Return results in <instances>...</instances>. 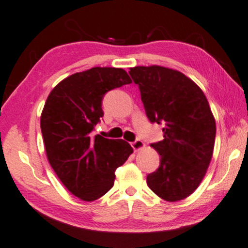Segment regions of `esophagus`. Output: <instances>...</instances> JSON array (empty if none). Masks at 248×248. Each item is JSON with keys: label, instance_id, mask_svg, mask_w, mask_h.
I'll return each mask as SVG.
<instances>
[{"label": "esophagus", "instance_id": "34e87169", "mask_svg": "<svg viewBox=\"0 0 248 248\" xmlns=\"http://www.w3.org/2000/svg\"><path fill=\"white\" fill-rule=\"evenodd\" d=\"M132 147L135 151H139V150H142L143 148H145V144L144 142L141 141V140H136L135 142H132Z\"/></svg>", "mask_w": 248, "mask_h": 248}]
</instances>
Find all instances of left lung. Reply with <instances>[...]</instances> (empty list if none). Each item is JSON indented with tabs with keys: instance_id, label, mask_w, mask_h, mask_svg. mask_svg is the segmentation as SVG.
<instances>
[{
	"instance_id": "obj_1",
	"label": "left lung",
	"mask_w": 248,
	"mask_h": 248,
	"mask_svg": "<svg viewBox=\"0 0 248 248\" xmlns=\"http://www.w3.org/2000/svg\"><path fill=\"white\" fill-rule=\"evenodd\" d=\"M151 122L164 124L163 141L151 144L160 165L147 184L160 199L188 198L204 178L214 154L216 121L203 91L180 71L162 65L130 68Z\"/></svg>"
}]
</instances>
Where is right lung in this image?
Masks as SVG:
<instances>
[{
	"label": "right lung",
	"instance_id": "right-lung-1",
	"mask_svg": "<svg viewBox=\"0 0 248 248\" xmlns=\"http://www.w3.org/2000/svg\"><path fill=\"white\" fill-rule=\"evenodd\" d=\"M130 83L121 68L94 67L62 79L45 103L40 127L47 159L65 188L83 201L105 195L116 168L133 154L124 140L91 134L104 115V94Z\"/></svg>",
	"mask_w": 248,
	"mask_h": 248
}]
</instances>
